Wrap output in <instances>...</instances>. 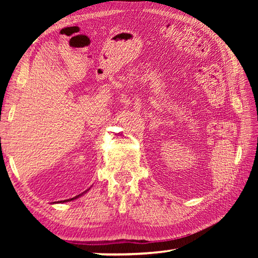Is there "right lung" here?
<instances>
[{
	"label": "right lung",
	"instance_id": "right-lung-1",
	"mask_svg": "<svg viewBox=\"0 0 258 258\" xmlns=\"http://www.w3.org/2000/svg\"><path fill=\"white\" fill-rule=\"evenodd\" d=\"M83 195V194H82ZM82 195H78V196H76L75 198H72V199H67V200H63V202H60V203H66V202H72V200H74V199H76V198H78L80 197V196H82Z\"/></svg>",
	"mask_w": 258,
	"mask_h": 258
}]
</instances>
